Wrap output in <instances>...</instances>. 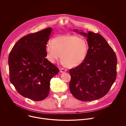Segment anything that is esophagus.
<instances>
[{
  "mask_svg": "<svg viewBox=\"0 0 126 126\" xmlns=\"http://www.w3.org/2000/svg\"><path fill=\"white\" fill-rule=\"evenodd\" d=\"M60 72L61 73H63V72H65L67 71V69H64V68H61V69H60Z\"/></svg>",
  "mask_w": 126,
  "mask_h": 126,
  "instance_id": "1",
  "label": "esophagus"
}]
</instances>
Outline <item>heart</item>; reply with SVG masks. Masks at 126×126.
Returning <instances> with one entry per match:
<instances>
[{
	"label": "heart",
	"mask_w": 126,
	"mask_h": 126,
	"mask_svg": "<svg viewBox=\"0 0 126 126\" xmlns=\"http://www.w3.org/2000/svg\"><path fill=\"white\" fill-rule=\"evenodd\" d=\"M88 52L85 41L72 35H62L56 37L46 46V57L54 63L60 57L64 65L76 67L85 60Z\"/></svg>",
	"instance_id": "heart-1"
}]
</instances>
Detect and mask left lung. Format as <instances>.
Segmentation results:
<instances>
[{
	"mask_svg": "<svg viewBox=\"0 0 126 126\" xmlns=\"http://www.w3.org/2000/svg\"><path fill=\"white\" fill-rule=\"evenodd\" d=\"M79 32L87 37L89 49L84 61L69 70L70 90L80 101L95 100L108 93L115 81L117 59L101 35L90 31Z\"/></svg>",
	"mask_w": 126,
	"mask_h": 126,
	"instance_id": "left-lung-1",
	"label": "left lung"
}]
</instances>
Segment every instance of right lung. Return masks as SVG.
<instances>
[{
    "instance_id": "obj_1",
    "label": "right lung",
    "mask_w": 126,
    "mask_h": 126,
    "mask_svg": "<svg viewBox=\"0 0 126 126\" xmlns=\"http://www.w3.org/2000/svg\"><path fill=\"white\" fill-rule=\"evenodd\" d=\"M52 28L27 34L18 41L8 57L9 80L19 94L35 101L49 94L50 82L59 69L46 58Z\"/></svg>"
}]
</instances>
